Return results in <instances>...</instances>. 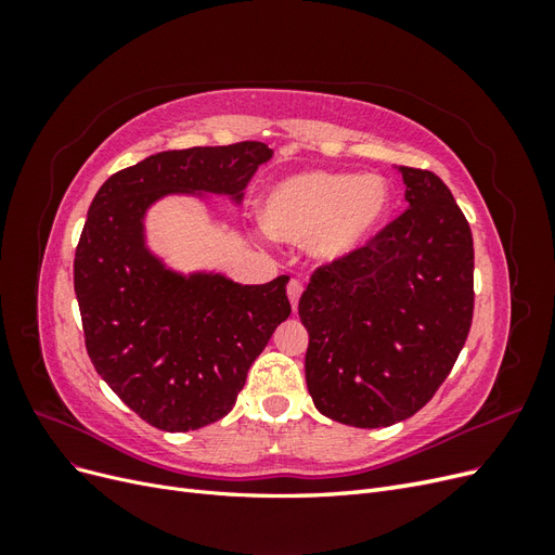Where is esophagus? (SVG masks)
I'll use <instances>...</instances> for the list:
<instances>
[{"label":"esophagus","mask_w":555,"mask_h":555,"mask_svg":"<svg viewBox=\"0 0 555 555\" xmlns=\"http://www.w3.org/2000/svg\"><path fill=\"white\" fill-rule=\"evenodd\" d=\"M287 294H289V300H292V308L296 310L298 298H300V294H304V282H300V280H292L289 287H287Z\"/></svg>","instance_id":"34e87169"}]
</instances>
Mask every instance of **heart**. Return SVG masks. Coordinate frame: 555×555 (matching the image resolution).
<instances>
[{
	"label": "heart",
	"mask_w": 555,
	"mask_h": 555,
	"mask_svg": "<svg viewBox=\"0 0 555 555\" xmlns=\"http://www.w3.org/2000/svg\"><path fill=\"white\" fill-rule=\"evenodd\" d=\"M391 208L382 176L310 171L280 182L266 201V224L280 241L308 243L335 261L371 241Z\"/></svg>",
	"instance_id": "heart-1"
}]
</instances>
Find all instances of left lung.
<instances>
[{
  "label": "left lung",
  "instance_id": "8db88e82",
  "mask_svg": "<svg viewBox=\"0 0 555 555\" xmlns=\"http://www.w3.org/2000/svg\"><path fill=\"white\" fill-rule=\"evenodd\" d=\"M408 210L319 266L298 300L314 408L357 428L422 410L451 373L475 310L473 231L433 171L400 166Z\"/></svg>",
  "mask_w": 555,
  "mask_h": 555
}]
</instances>
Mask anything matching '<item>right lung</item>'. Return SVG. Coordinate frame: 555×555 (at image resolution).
I'll list each match as a JSON object with an SVG mask.
<instances>
[{
	"label": "right lung",
	"mask_w": 555,
	"mask_h": 555,
	"mask_svg": "<svg viewBox=\"0 0 555 555\" xmlns=\"http://www.w3.org/2000/svg\"><path fill=\"white\" fill-rule=\"evenodd\" d=\"M271 157L259 141L166 150L113 173L92 198L74 259L88 354L125 405L159 430H196L229 414L292 306L287 275L238 284L166 268L145 247V210L166 194L241 204Z\"/></svg>",
	"instance_id": "add662e5"
}]
</instances>
